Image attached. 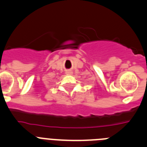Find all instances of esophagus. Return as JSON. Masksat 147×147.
Listing matches in <instances>:
<instances>
[{"mask_svg": "<svg viewBox=\"0 0 147 147\" xmlns=\"http://www.w3.org/2000/svg\"><path fill=\"white\" fill-rule=\"evenodd\" d=\"M72 73H73V71H66V74H72Z\"/></svg>", "mask_w": 147, "mask_h": 147, "instance_id": "1", "label": "esophagus"}]
</instances>
